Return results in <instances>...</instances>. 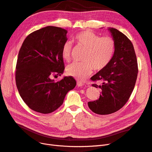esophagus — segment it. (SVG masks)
<instances>
[{
	"label": "esophagus",
	"instance_id": "obj_1",
	"mask_svg": "<svg viewBox=\"0 0 152 152\" xmlns=\"http://www.w3.org/2000/svg\"><path fill=\"white\" fill-rule=\"evenodd\" d=\"M77 86L78 87H82V86H83V84L81 82H80V81H77Z\"/></svg>",
	"mask_w": 152,
	"mask_h": 152
}]
</instances>
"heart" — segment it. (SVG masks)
<instances>
[{"label": "heart", "instance_id": "b5f03b06", "mask_svg": "<svg viewBox=\"0 0 152 152\" xmlns=\"http://www.w3.org/2000/svg\"><path fill=\"white\" fill-rule=\"evenodd\" d=\"M72 40L78 46L86 50L82 63H73L67 67L68 75L79 80H84L91 75L93 69L102 71L111 63L116 50V43L111 37H101L89 30L80 31L72 37ZM70 42L62 45L61 56L64 60H71Z\"/></svg>", "mask_w": 152, "mask_h": 152}]
</instances>
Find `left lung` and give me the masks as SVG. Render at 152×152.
Here are the masks:
<instances>
[{"label":"left lung","mask_w":152,"mask_h":152,"mask_svg":"<svg viewBox=\"0 0 152 152\" xmlns=\"http://www.w3.org/2000/svg\"><path fill=\"white\" fill-rule=\"evenodd\" d=\"M116 43V50L110 65L91 78L103 84L92 86L102 89L99 98L88 103L89 108L99 115H108L122 108L132 93L138 68L135 50L127 36L115 28L109 29Z\"/></svg>","instance_id":"obj_1"}]
</instances>
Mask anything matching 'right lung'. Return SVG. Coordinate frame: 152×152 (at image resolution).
<instances>
[{"label": "right lung", "instance_id": "add662e5", "mask_svg": "<svg viewBox=\"0 0 152 152\" xmlns=\"http://www.w3.org/2000/svg\"><path fill=\"white\" fill-rule=\"evenodd\" d=\"M67 31L48 26L26 37L20 49L16 66L18 92L28 107L37 112L52 113L63 104L66 93L76 86L71 76L54 81L65 70L61 56Z\"/></svg>", "mask_w": 152, "mask_h": 152}]
</instances>
